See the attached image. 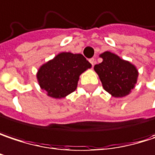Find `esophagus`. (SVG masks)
I'll list each match as a JSON object with an SVG mask.
<instances>
[{
    "instance_id": "obj_1",
    "label": "esophagus",
    "mask_w": 155,
    "mask_h": 155,
    "mask_svg": "<svg viewBox=\"0 0 155 155\" xmlns=\"http://www.w3.org/2000/svg\"><path fill=\"white\" fill-rule=\"evenodd\" d=\"M89 61H90V63L91 64L92 66H94V64H96V61H95V59H94V58H91V59H90Z\"/></svg>"
}]
</instances>
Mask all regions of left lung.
<instances>
[{
    "mask_svg": "<svg viewBox=\"0 0 155 155\" xmlns=\"http://www.w3.org/2000/svg\"><path fill=\"white\" fill-rule=\"evenodd\" d=\"M99 57L103 61L94 66L104 90L114 97L129 95L137 81L138 71L133 64L114 53L105 51Z\"/></svg>",
    "mask_w": 155,
    "mask_h": 155,
    "instance_id": "left-lung-1",
    "label": "left lung"
}]
</instances>
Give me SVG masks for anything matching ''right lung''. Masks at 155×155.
<instances>
[{
    "mask_svg": "<svg viewBox=\"0 0 155 155\" xmlns=\"http://www.w3.org/2000/svg\"><path fill=\"white\" fill-rule=\"evenodd\" d=\"M91 67L81 54L61 52L40 66L36 77L41 90L53 98H63L77 88L80 75Z\"/></svg>",
    "mask_w": 155,
    "mask_h": 155,
    "instance_id": "obj_1",
    "label": "right lung"
}]
</instances>
